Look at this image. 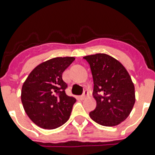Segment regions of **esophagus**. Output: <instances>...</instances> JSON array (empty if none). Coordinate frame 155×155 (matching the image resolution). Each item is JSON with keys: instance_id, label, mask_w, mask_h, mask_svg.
Segmentation results:
<instances>
[{"instance_id": "esophagus-1", "label": "esophagus", "mask_w": 155, "mask_h": 155, "mask_svg": "<svg viewBox=\"0 0 155 155\" xmlns=\"http://www.w3.org/2000/svg\"><path fill=\"white\" fill-rule=\"evenodd\" d=\"M87 96H88V92L85 90L84 92V93H83L82 96L80 97V98H81V99H82V100H84V99H85V98H86V97H87Z\"/></svg>"}]
</instances>
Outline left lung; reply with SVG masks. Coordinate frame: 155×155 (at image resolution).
I'll return each instance as SVG.
<instances>
[{
  "label": "left lung",
  "mask_w": 155,
  "mask_h": 155,
  "mask_svg": "<svg viewBox=\"0 0 155 155\" xmlns=\"http://www.w3.org/2000/svg\"><path fill=\"white\" fill-rule=\"evenodd\" d=\"M93 78L97 107L90 112L92 120L104 126H115L128 117L135 103L134 85L121 63L106 54L84 57Z\"/></svg>",
  "instance_id": "left-lung-1"
}]
</instances>
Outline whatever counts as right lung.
I'll list each match as a JSON object with an SVG mask.
<instances>
[{
    "instance_id": "1",
    "label": "right lung",
    "mask_w": 155,
    "mask_h": 155,
    "mask_svg": "<svg viewBox=\"0 0 155 155\" xmlns=\"http://www.w3.org/2000/svg\"><path fill=\"white\" fill-rule=\"evenodd\" d=\"M74 57H57L37 66L21 88V102L30 119L42 129L53 130L69 119L76 100L68 97L63 72Z\"/></svg>"
}]
</instances>
